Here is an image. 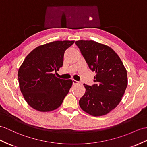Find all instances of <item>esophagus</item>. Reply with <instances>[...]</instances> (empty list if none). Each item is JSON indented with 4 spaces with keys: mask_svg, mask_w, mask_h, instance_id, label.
<instances>
[{
    "mask_svg": "<svg viewBox=\"0 0 147 147\" xmlns=\"http://www.w3.org/2000/svg\"><path fill=\"white\" fill-rule=\"evenodd\" d=\"M72 82H73V84L74 85H77V84H81L80 82H78V81H77V80H72Z\"/></svg>",
    "mask_w": 147,
    "mask_h": 147,
    "instance_id": "1",
    "label": "esophagus"
}]
</instances>
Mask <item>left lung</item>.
Returning <instances> with one entry per match:
<instances>
[{"label":"left lung","instance_id":"1","mask_svg":"<svg viewBox=\"0 0 147 147\" xmlns=\"http://www.w3.org/2000/svg\"><path fill=\"white\" fill-rule=\"evenodd\" d=\"M79 48L90 69L95 71V84H84L81 109L95 117L106 115L119 104L127 87V72L121 59L110 47L92 40H78Z\"/></svg>","mask_w":147,"mask_h":147}]
</instances>
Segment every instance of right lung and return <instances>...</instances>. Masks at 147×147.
I'll return each mask as SVG.
<instances>
[{
	"label": "right lung",
	"mask_w": 147,
	"mask_h": 147,
	"mask_svg": "<svg viewBox=\"0 0 147 147\" xmlns=\"http://www.w3.org/2000/svg\"><path fill=\"white\" fill-rule=\"evenodd\" d=\"M74 41H55L34 49L18 71L20 91L26 101L40 112H49L61 105L73 82L55 77L52 71L63 65L66 50Z\"/></svg>",
	"instance_id": "obj_1"
}]
</instances>
